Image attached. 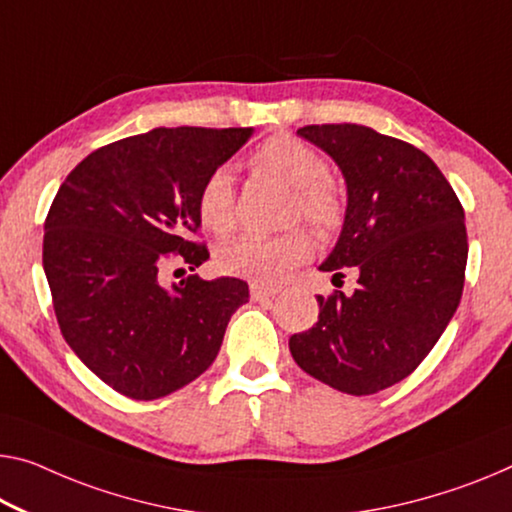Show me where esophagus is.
<instances>
[{"mask_svg":"<svg viewBox=\"0 0 512 512\" xmlns=\"http://www.w3.org/2000/svg\"><path fill=\"white\" fill-rule=\"evenodd\" d=\"M249 293H251V300L267 302V300H272V297L277 295L279 290L277 288H270V286H261V283H251Z\"/></svg>","mask_w":512,"mask_h":512,"instance_id":"obj_1","label":"esophagus"}]
</instances>
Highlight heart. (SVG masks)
Returning a JSON list of instances; mask_svg holds the SVG:
<instances>
[{"label":"heart","instance_id":"heart-1","mask_svg":"<svg viewBox=\"0 0 512 512\" xmlns=\"http://www.w3.org/2000/svg\"><path fill=\"white\" fill-rule=\"evenodd\" d=\"M251 169L279 178L293 187L290 219L304 217L320 233H332L343 224L345 203L338 187L329 180V164L316 148L290 135L265 139L251 155ZM196 215L203 229L229 235L238 226V196L231 169L210 171L196 194ZM313 251L306 229H290L277 235H242L217 251V267L231 277H242L261 286H272L288 277Z\"/></svg>","mask_w":512,"mask_h":512}]
</instances>
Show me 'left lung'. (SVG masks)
Returning a JSON list of instances; mask_svg holds the SVG:
<instances>
[{
  "label": "left lung",
  "mask_w": 512,
  "mask_h": 512,
  "mask_svg": "<svg viewBox=\"0 0 512 512\" xmlns=\"http://www.w3.org/2000/svg\"><path fill=\"white\" fill-rule=\"evenodd\" d=\"M297 135L334 157L348 185L341 238L322 272L359 274L352 295H318V322L290 336L302 371L350 396L405 380L458 309L467 267L465 210L430 157L357 123Z\"/></svg>",
  "instance_id": "left-lung-1"
}]
</instances>
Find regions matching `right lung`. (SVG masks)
I'll return each mask as SVG.
<instances>
[{
    "label": "right lung",
    "mask_w": 512,
    "mask_h": 512,
    "mask_svg": "<svg viewBox=\"0 0 512 512\" xmlns=\"http://www.w3.org/2000/svg\"><path fill=\"white\" fill-rule=\"evenodd\" d=\"M251 128H155L86 155L45 217L43 267L66 343L114 391L169 396L215 361L249 286L190 274L164 288L162 267L208 261L196 242V194Z\"/></svg>",
    "instance_id": "add662e5"
}]
</instances>
